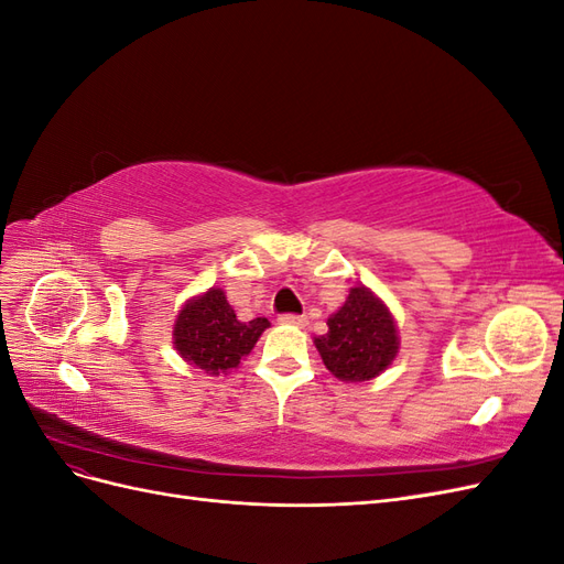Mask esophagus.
I'll use <instances>...</instances> for the list:
<instances>
[{
    "instance_id": "1",
    "label": "esophagus",
    "mask_w": 564,
    "mask_h": 564,
    "mask_svg": "<svg viewBox=\"0 0 564 564\" xmlns=\"http://www.w3.org/2000/svg\"><path fill=\"white\" fill-rule=\"evenodd\" d=\"M280 322L282 324H296V327H305V324H308V317H305V315H294V313H284V315H280Z\"/></svg>"
}]
</instances>
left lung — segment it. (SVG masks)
I'll return each mask as SVG.
<instances>
[{
    "label": "left lung",
    "instance_id": "1",
    "mask_svg": "<svg viewBox=\"0 0 564 564\" xmlns=\"http://www.w3.org/2000/svg\"><path fill=\"white\" fill-rule=\"evenodd\" d=\"M329 332L315 338L322 362L340 381L379 377L398 355V329L386 305L365 286L350 289L329 319Z\"/></svg>",
    "mask_w": 564,
    "mask_h": 564
}]
</instances>
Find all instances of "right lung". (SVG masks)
<instances>
[{
    "label": "right lung",
    "mask_w": 564,
    "mask_h": 564,
    "mask_svg": "<svg viewBox=\"0 0 564 564\" xmlns=\"http://www.w3.org/2000/svg\"><path fill=\"white\" fill-rule=\"evenodd\" d=\"M270 327L265 317L240 322L220 289L185 303L174 324V346L187 362L207 373L240 365L259 336Z\"/></svg>",
    "instance_id": "1"
}]
</instances>
